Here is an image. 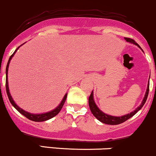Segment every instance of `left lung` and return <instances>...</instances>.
I'll return each mask as SVG.
<instances>
[{
    "mask_svg": "<svg viewBox=\"0 0 156 156\" xmlns=\"http://www.w3.org/2000/svg\"><path fill=\"white\" fill-rule=\"evenodd\" d=\"M126 39V42H130V43L134 44V45H137L138 48H140L142 50V48H140V45L135 42V41H134L132 39L130 38H126L125 37L124 38ZM142 51H144L142 50ZM149 87H150V78H149V81H148V84H147V91H146L145 95H144V97L143 100L141 101V104L138 106L137 108H136L134 111L131 112L130 114H126V115L121 116V117H114V116H111L109 115V114H105L103 111H101V110L98 108V106L96 105V104L95 103L94 101V98H93V91H92L90 96L89 97V106H90V109L92 114H93L95 117L99 120L100 122H103V123L108 124V125H118V124H120L124 122L125 121L129 119V118H131L132 117H133L134 114L137 112L138 111H140L142 107L144 106V105L145 104L146 101H147V96H148V93H149Z\"/></svg>",
    "mask_w": 156,
    "mask_h": 156,
    "instance_id": "1",
    "label": "left lung"
}]
</instances>
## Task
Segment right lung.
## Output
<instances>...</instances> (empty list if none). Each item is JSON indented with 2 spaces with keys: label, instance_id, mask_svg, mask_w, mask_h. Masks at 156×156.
Segmentation results:
<instances>
[{
  "label": "right lung",
  "instance_id": "obj_1",
  "mask_svg": "<svg viewBox=\"0 0 156 156\" xmlns=\"http://www.w3.org/2000/svg\"><path fill=\"white\" fill-rule=\"evenodd\" d=\"M22 45H21L20 46H22ZM20 46L18 47V48H16V50L14 51V53L11 55L10 57H9V60H8L7 65H6V93H7L8 98H9V101H10V103L12 104V105L13 106V107L16 108V109L17 110L19 113H20V114H22V115L24 116V117H27V119H30V120H32V121H34V122H43V121H46V120H48V119H51V118H53L54 117H55L57 114H58V113L60 112V110H61L62 108H63V105H64L66 99V97H67V93H66L65 96H63V99H62L61 102L60 103V105H59L57 108H55V109H53L52 111H48V112L42 113V114H31V113H29V112H27V111H25L24 110H23L22 108H19V106L16 105V103L14 101L12 96H11L10 93H9V84H8V69H9V63H10V60H12V57L14 56V55L16 54V52L17 51L18 49L20 48Z\"/></svg>",
  "mask_w": 156,
  "mask_h": 156
}]
</instances>
